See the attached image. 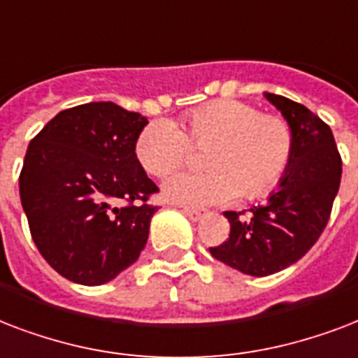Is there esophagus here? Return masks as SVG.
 I'll list each match as a JSON object with an SVG mask.
<instances>
[{
  "label": "esophagus",
  "instance_id": "obj_1",
  "mask_svg": "<svg viewBox=\"0 0 358 358\" xmlns=\"http://www.w3.org/2000/svg\"><path fill=\"white\" fill-rule=\"evenodd\" d=\"M182 213L187 215L192 222H198V220H201V218L205 217V210L203 209H190V207H185L182 209Z\"/></svg>",
  "mask_w": 358,
  "mask_h": 358
}]
</instances>
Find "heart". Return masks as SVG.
<instances>
[{
    "mask_svg": "<svg viewBox=\"0 0 358 358\" xmlns=\"http://www.w3.org/2000/svg\"><path fill=\"white\" fill-rule=\"evenodd\" d=\"M194 148H209L201 173L179 171L162 185L168 201L205 207L243 194L256 199L282 182L292 168L295 136L280 115L241 101H215L188 112L177 127L160 119L136 138V159L149 176L164 177L185 164Z\"/></svg>",
    "mask_w": 358,
    "mask_h": 358,
    "instance_id": "1",
    "label": "heart"
}]
</instances>
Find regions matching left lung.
Here are the masks:
<instances>
[{
    "instance_id": "obj_1",
    "label": "left lung",
    "mask_w": 358,
    "mask_h": 358,
    "mask_svg": "<svg viewBox=\"0 0 358 358\" xmlns=\"http://www.w3.org/2000/svg\"><path fill=\"white\" fill-rule=\"evenodd\" d=\"M265 99L292 124V168L267 203L252 207L248 218L226 210L229 237L209 248L218 262L250 276L278 273L315 245L342 179V159L331 127L299 102L274 93H265Z\"/></svg>"
}]
</instances>
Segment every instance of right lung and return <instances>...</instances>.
<instances>
[{"mask_svg":"<svg viewBox=\"0 0 358 358\" xmlns=\"http://www.w3.org/2000/svg\"><path fill=\"white\" fill-rule=\"evenodd\" d=\"M148 119L113 102L69 108L27 148L20 199L41 256L71 282L101 285L140 257L159 187L136 159ZM121 201L124 206H119Z\"/></svg>","mask_w":358,"mask_h":358,"instance_id":"right-lung-1","label":"right lung"}]
</instances>
